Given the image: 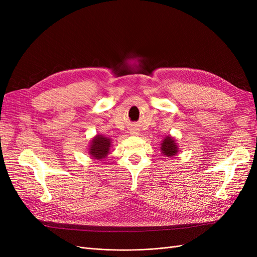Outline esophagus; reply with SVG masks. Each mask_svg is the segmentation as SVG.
Instances as JSON below:
<instances>
[{
    "mask_svg": "<svg viewBox=\"0 0 257 257\" xmlns=\"http://www.w3.org/2000/svg\"><path fill=\"white\" fill-rule=\"evenodd\" d=\"M135 133H137V132H134V134H135Z\"/></svg>",
    "mask_w": 257,
    "mask_h": 257,
    "instance_id": "obj_1",
    "label": "esophagus"
}]
</instances>
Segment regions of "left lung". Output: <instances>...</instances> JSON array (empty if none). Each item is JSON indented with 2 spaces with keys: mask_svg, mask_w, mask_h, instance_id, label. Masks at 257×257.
<instances>
[{
  "mask_svg": "<svg viewBox=\"0 0 257 257\" xmlns=\"http://www.w3.org/2000/svg\"><path fill=\"white\" fill-rule=\"evenodd\" d=\"M161 150L166 155V157H173V155H176L177 151H178V148L175 144L174 138L167 136L164 141H163V144L161 146Z\"/></svg>",
  "mask_w": 257,
  "mask_h": 257,
  "instance_id": "1",
  "label": "left lung"
}]
</instances>
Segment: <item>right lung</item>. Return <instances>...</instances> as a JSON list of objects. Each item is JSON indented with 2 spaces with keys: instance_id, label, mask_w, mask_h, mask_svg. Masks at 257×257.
I'll return each instance as SVG.
<instances>
[{
  "instance_id": "obj_1",
  "label": "right lung",
  "mask_w": 257,
  "mask_h": 257,
  "mask_svg": "<svg viewBox=\"0 0 257 257\" xmlns=\"http://www.w3.org/2000/svg\"><path fill=\"white\" fill-rule=\"evenodd\" d=\"M111 145V141L109 138L104 137L102 135H97L92 139V143L90 146V154L93 159H104L107 157L108 151Z\"/></svg>"
}]
</instances>
